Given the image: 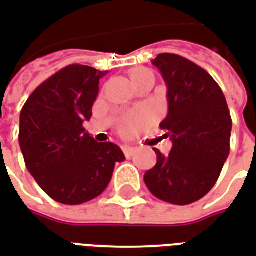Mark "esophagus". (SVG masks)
<instances>
[{
  "instance_id": "obj_1",
  "label": "esophagus",
  "mask_w": 256,
  "mask_h": 256,
  "mask_svg": "<svg viewBox=\"0 0 256 256\" xmlns=\"http://www.w3.org/2000/svg\"><path fill=\"white\" fill-rule=\"evenodd\" d=\"M122 150H123V154H124V156H126L128 159H130V158L134 155V152H136V150H134V148H132V146H123Z\"/></svg>"
}]
</instances>
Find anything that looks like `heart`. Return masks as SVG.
I'll list each match as a JSON object with an SVG mask.
<instances>
[{"instance_id": "b5f03b06", "label": "heart", "mask_w": 256, "mask_h": 256, "mask_svg": "<svg viewBox=\"0 0 256 256\" xmlns=\"http://www.w3.org/2000/svg\"><path fill=\"white\" fill-rule=\"evenodd\" d=\"M128 75H130V79H132V82H133L136 88H140V86L148 84V82L155 84V74L152 72L150 68H132L128 71ZM148 122H150V116H148L146 112H132V114H128V115L123 118L120 123H119V133L122 134L123 137H130V136L137 133L138 130H141Z\"/></svg>"}]
</instances>
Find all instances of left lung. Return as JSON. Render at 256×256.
<instances>
[{
    "label": "left lung",
    "instance_id": "8db88e82",
    "mask_svg": "<svg viewBox=\"0 0 256 256\" xmlns=\"http://www.w3.org/2000/svg\"><path fill=\"white\" fill-rule=\"evenodd\" d=\"M152 64L167 84L168 114L160 128L170 137L168 155L145 172L150 193L167 203L186 206L212 189L230 152L232 118L212 76L190 60L162 53Z\"/></svg>",
    "mask_w": 256,
    "mask_h": 256
}]
</instances>
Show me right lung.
<instances>
[{
	"instance_id": "1",
	"label": "right lung",
	"mask_w": 256,
	"mask_h": 256,
	"mask_svg": "<svg viewBox=\"0 0 256 256\" xmlns=\"http://www.w3.org/2000/svg\"><path fill=\"white\" fill-rule=\"evenodd\" d=\"M106 74L80 64L67 66L40 84L20 112L26 167L58 203L78 206L100 196L115 163L124 160L118 145L97 142L84 128Z\"/></svg>"
}]
</instances>
